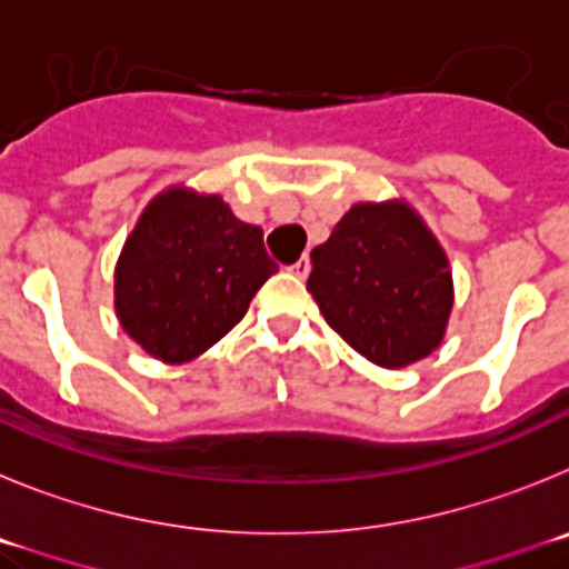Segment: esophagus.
Listing matches in <instances>:
<instances>
[{
	"label": "esophagus",
	"mask_w": 569,
	"mask_h": 569,
	"mask_svg": "<svg viewBox=\"0 0 569 569\" xmlns=\"http://www.w3.org/2000/svg\"><path fill=\"white\" fill-rule=\"evenodd\" d=\"M309 269H311V263H309V258L303 254V258L291 266V274H297V278H306V274H309Z\"/></svg>",
	"instance_id": "34e87169"
}]
</instances>
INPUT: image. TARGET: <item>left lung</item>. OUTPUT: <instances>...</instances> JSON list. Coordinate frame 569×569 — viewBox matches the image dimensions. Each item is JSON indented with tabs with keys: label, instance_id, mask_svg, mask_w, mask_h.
Returning <instances> with one entry per match:
<instances>
[{
	"label": "left lung",
	"instance_id": "8db88e82",
	"mask_svg": "<svg viewBox=\"0 0 569 569\" xmlns=\"http://www.w3.org/2000/svg\"><path fill=\"white\" fill-rule=\"evenodd\" d=\"M306 289L331 329L382 368L431 355L453 306L448 258L406 201L348 209L311 252Z\"/></svg>",
	"mask_w": 569,
	"mask_h": 569
}]
</instances>
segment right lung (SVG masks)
Segmentation results:
<instances>
[{"instance_id":"right-lung-1","label":"right lung","mask_w":569,"mask_h":569,"mask_svg":"<svg viewBox=\"0 0 569 569\" xmlns=\"http://www.w3.org/2000/svg\"><path fill=\"white\" fill-rule=\"evenodd\" d=\"M278 272L263 229L218 196L172 187L152 198L116 266V315L147 355L187 362L232 331Z\"/></svg>"}]
</instances>
